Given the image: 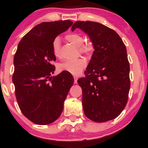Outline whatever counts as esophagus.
I'll return each instance as SVG.
<instances>
[{"mask_svg": "<svg viewBox=\"0 0 148 148\" xmlns=\"http://www.w3.org/2000/svg\"><path fill=\"white\" fill-rule=\"evenodd\" d=\"M74 84H76V83H77V80H78L77 76H74Z\"/></svg>", "mask_w": 148, "mask_h": 148, "instance_id": "obj_1", "label": "esophagus"}]
</instances>
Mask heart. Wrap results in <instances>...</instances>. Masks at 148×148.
Masks as SVG:
<instances>
[{
	"label": "heart",
	"mask_w": 148,
	"mask_h": 148,
	"mask_svg": "<svg viewBox=\"0 0 148 148\" xmlns=\"http://www.w3.org/2000/svg\"><path fill=\"white\" fill-rule=\"evenodd\" d=\"M66 40L71 43L79 47V50L81 53L90 55L94 50V47L90 42H84V38L81 34L70 33L65 36ZM53 53L56 57L61 56V43L59 37H56L52 42ZM86 61L84 58L76 60H69L59 65V70L61 72H67L73 75H79L86 67Z\"/></svg>",
	"instance_id": "1"
}]
</instances>
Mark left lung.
Instances as JSON below:
<instances>
[{"mask_svg":"<svg viewBox=\"0 0 148 148\" xmlns=\"http://www.w3.org/2000/svg\"><path fill=\"white\" fill-rule=\"evenodd\" d=\"M76 28L87 34L95 49L86 77L78 80L84 113L96 123L113 120L128 100L130 63L126 47L115 30L97 22L76 21L72 31Z\"/></svg>","mask_w":148,"mask_h":148,"instance_id":"left-lung-1","label":"left lung"}]
</instances>
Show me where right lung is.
<instances>
[{"instance_id": "obj_1", "label": "right lung", "mask_w": 148, "mask_h": 148, "mask_svg": "<svg viewBox=\"0 0 148 148\" xmlns=\"http://www.w3.org/2000/svg\"><path fill=\"white\" fill-rule=\"evenodd\" d=\"M72 23L70 20L42 22L18 45L12 76L15 95L22 113L37 125H49L59 118L74 84L72 74L67 72L51 76L56 69L51 62L56 60L53 40Z\"/></svg>"}]
</instances>
